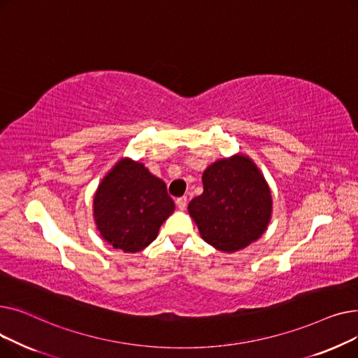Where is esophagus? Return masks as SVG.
I'll return each mask as SVG.
<instances>
[{"instance_id": "esophagus-1", "label": "esophagus", "mask_w": 358, "mask_h": 358, "mask_svg": "<svg viewBox=\"0 0 358 358\" xmlns=\"http://www.w3.org/2000/svg\"><path fill=\"white\" fill-rule=\"evenodd\" d=\"M176 204H177V208H178L180 210H184V209L187 208V197H185V196L178 197V199L176 200Z\"/></svg>"}]
</instances>
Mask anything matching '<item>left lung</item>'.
Masks as SVG:
<instances>
[{
	"mask_svg": "<svg viewBox=\"0 0 358 358\" xmlns=\"http://www.w3.org/2000/svg\"><path fill=\"white\" fill-rule=\"evenodd\" d=\"M201 181L203 193L187 209L204 242L222 252H236L267 231L273 196L248 155L215 161L204 169Z\"/></svg>",
	"mask_w": 358,
	"mask_h": 358,
	"instance_id": "1",
	"label": "left lung"
}]
</instances>
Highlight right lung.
I'll return each instance as SVG.
<instances>
[{"instance_id":"obj_1","label":"right lung","mask_w":358,"mask_h":358,"mask_svg":"<svg viewBox=\"0 0 358 358\" xmlns=\"http://www.w3.org/2000/svg\"><path fill=\"white\" fill-rule=\"evenodd\" d=\"M174 210L165 182L130 158L115 164L92 200L94 222L101 238L124 252L146 248Z\"/></svg>"}]
</instances>
